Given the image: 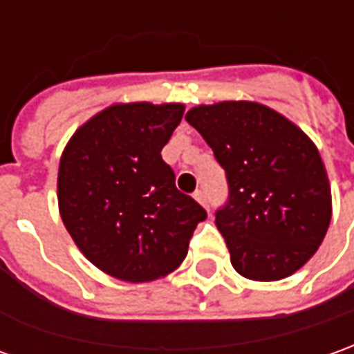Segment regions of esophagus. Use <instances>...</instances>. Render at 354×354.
<instances>
[{
    "label": "esophagus",
    "mask_w": 354,
    "mask_h": 354,
    "mask_svg": "<svg viewBox=\"0 0 354 354\" xmlns=\"http://www.w3.org/2000/svg\"><path fill=\"white\" fill-rule=\"evenodd\" d=\"M194 199H196L199 205L207 207V199H205V194H203V192H199V189H197L196 194H194Z\"/></svg>",
    "instance_id": "obj_1"
}]
</instances>
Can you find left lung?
Masks as SVG:
<instances>
[{
  "label": "left lung",
  "instance_id": "obj_1",
  "mask_svg": "<svg viewBox=\"0 0 354 354\" xmlns=\"http://www.w3.org/2000/svg\"><path fill=\"white\" fill-rule=\"evenodd\" d=\"M186 122L227 172L230 196L215 225L232 268L252 281L297 273L318 252L331 221L318 147L288 118L252 100L199 104Z\"/></svg>",
  "mask_w": 354,
  "mask_h": 354
}]
</instances>
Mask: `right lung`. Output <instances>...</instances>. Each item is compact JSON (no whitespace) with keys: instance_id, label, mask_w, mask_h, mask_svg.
Returning a JSON list of instances; mask_svg holds the SVG:
<instances>
[{"instance_id":"1","label":"right lung","mask_w":354,"mask_h":354,"mask_svg":"<svg viewBox=\"0 0 354 354\" xmlns=\"http://www.w3.org/2000/svg\"><path fill=\"white\" fill-rule=\"evenodd\" d=\"M180 102H116L67 141L57 207L69 236L95 268L127 283L167 277L184 261L207 213L174 184L160 157L184 116Z\"/></svg>"}]
</instances>
